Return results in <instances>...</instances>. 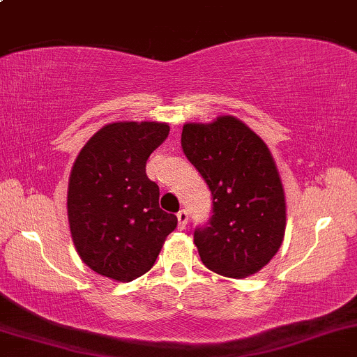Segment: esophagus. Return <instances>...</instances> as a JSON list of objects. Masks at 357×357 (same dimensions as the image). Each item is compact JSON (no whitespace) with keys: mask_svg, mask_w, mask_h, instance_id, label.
Here are the masks:
<instances>
[{"mask_svg":"<svg viewBox=\"0 0 357 357\" xmlns=\"http://www.w3.org/2000/svg\"><path fill=\"white\" fill-rule=\"evenodd\" d=\"M176 216H178L179 229H184V227H186V225H188V211H186V209H181V211L176 214Z\"/></svg>","mask_w":357,"mask_h":357,"instance_id":"esophagus-1","label":"esophagus"}]
</instances>
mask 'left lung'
Here are the masks:
<instances>
[{
    "mask_svg": "<svg viewBox=\"0 0 357 357\" xmlns=\"http://www.w3.org/2000/svg\"><path fill=\"white\" fill-rule=\"evenodd\" d=\"M181 146L213 195V216L195 229L203 264L234 279L263 269L286 229L284 190L268 146L234 116L184 124Z\"/></svg>",
    "mask_w": 357,
    "mask_h": 357,
    "instance_id": "obj_1",
    "label": "left lung"
}]
</instances>
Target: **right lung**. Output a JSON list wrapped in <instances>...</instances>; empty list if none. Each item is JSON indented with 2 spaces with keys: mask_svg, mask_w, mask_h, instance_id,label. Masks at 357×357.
<instances>
[{
  "mask_svg": "<svg viewBox=\"0 0 357 357\" xmlns=\"http://www.w3.org/2000/svg\"><path fill=\"white\" fill-rule=\"evenodd\" d=\"M167 135L166 123L106 124L73 165L71 238L83 263L101 276L121 282L143 276L178 226V218L160 208V188L146 176L149 154Z\"/></svg>",
  "mask_w": 357,
  "mask_h": 357,
  "instance_id": "1",
  "label": "right lung"
}]
</instances>
